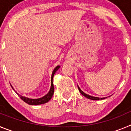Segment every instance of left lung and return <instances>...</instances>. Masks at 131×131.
<instances>
[{"instance_id": "8db88e82", "label": "left lung", "mask_w": 131, "mask_h": 131, "mask_svg": "<svg viewBox=\"0 0 131 131\" xmlns=\"http://www.w3.org/2000/svg\"><path fill=\"white\" fill-rule=\"evenodd\" d=\"M77 86H78L79 91V92H81V94L82 95H83L84 96L86 97V98H89V99H91V100H103V99H105V98H98V97L92 96L89 95V94H87L84 93V92L82 91L81 89H80L79 86L78 85H77Z\"/></svg>"}]
</instances>
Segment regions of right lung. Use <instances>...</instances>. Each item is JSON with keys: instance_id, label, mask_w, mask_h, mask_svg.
Instances as JSON below:
<instances>
[{"instance_id": "obj_1", "label": "right lung", "mask_w": 131, "mask_h": 131, "mask_svg": "<svg viewBox=\"0 0 131 131\" xmlns=\"http://www.w3.org/2000/svg\"><path fill=\"white\" fill-rule=\"evenodd\" d=\"M60 68V66H58L54 68V69L52 71V76H51V86H50V91L48 93L45 95L44 96L41 97V98H36V99H32V98H29L27 97H25V96H21L19 95V94L17 93L16 92L14 88L12 87V86L11 85L12 88L13 89L14 91L16 92V93L18 94L19 96L20 97V98L22 100H24L25 102L27 103L29 105H40V104H45V103L48 102L51 98L52 97L53 94H54V84H53V82H52V80H53V77H54V74L56 71H58V69Z\"/></svg>"}]
</instances>
